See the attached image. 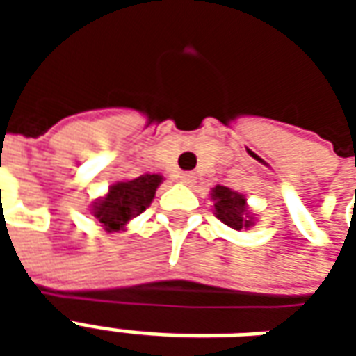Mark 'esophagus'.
<instances>
[{"label": "esophagus", "instance_id": "obj_1", "mask_svg": "<svg viewBox=\"0 0 356 356\" xmlns=\"http://www.w3.org/2000/svg\"><path fill=\"white\" fill-rule=\"evenodd\" d=\"M194 173L193 171H185V173H181V175H179V181H181V183H185V185H193L194 183Z\"/></svg>", "mask_w": 356, "mask_h": 356}]
</instances>
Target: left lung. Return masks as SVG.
I'll use <instances>...</instances> for the list:
<instances>
[{"label": "left lung", "mask_w": 356, "mask_h": 356, "mask_svg": "<svg viewBox=\"0 0 356 356\" xmlns=\"http://www.w3.org/2000/svg\"><path fill=\"white\" fill-rule=\"evenodd\" d=\"M211 198H213V208H216L217 219H221L225 225H229L234 231H242V229H250L254 221L248 216L246 209V198L242 194L234 193L229 186L217 185L211 191Z\"/></svg>", "instance_id": "1"}]
</instances>
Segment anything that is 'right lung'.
Returning <instances> with one entry per match:
<instances>
[{
  "instance_id": "1",
  "label": "right lung",
  "mask_w": 356,
  "mask_h": 356,
  "mask_svg": "<svg viewBox=\"0 0 356 356\" xmlns=\"http://www.w3.org/2000/svg\"><path fill=\"white\" fill-rule=\"evenodd\" d=\"M160 183L162 175L156 173L114 183L102 200L95 202L93 216L106 232L122 231L127 221L140 216L150 206Z\"/></svg>"
}]
</instances>
